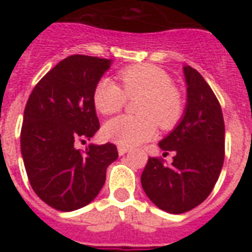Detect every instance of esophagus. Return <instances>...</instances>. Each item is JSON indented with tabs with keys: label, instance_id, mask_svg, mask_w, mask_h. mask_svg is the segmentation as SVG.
<instances>
[{
	"label": "esophagus",
	"instance_id": "esophagus-1",
	"mask_svg": "<svg viewBox=\"0 0 252 252\" xmlns=\"http://www.w3.org/2000/svg\"><path fill=\"white\" fill-rule=\"evenodd\" d=\"M117 151H119V155H120V157H123V155H126V154L129 151V148L123 147V146H119V147H117Z\"/></svg>",
	"mask_w": 252,
	"mask_h": 252
}]
</instances>
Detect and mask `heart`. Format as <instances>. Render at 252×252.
I'll return each instance as SVG.
<instances>
[{
	"instance_id": "b5f03b06",
	"label": "heart",
	"mask_w": 252,
	"mask_h": 252,
	"mask_svg": "<svg viewBox=\"0 0 252 252\" xmlns=\"http://www.w3.org/2000/svg\"><path fill=\"white\" fill-rule=\"evenodd\" d=\"M121 86L102 78L95 85L93 102L102 115H113L126 105V97L135 98L136 116H119L105 123L104 136L123 147L147 142L157 135V121L162 128H171L181 119L184 101L171 85V78L163 68L154 64H136L121 70Z\"/></svg>"
}]
</instances>
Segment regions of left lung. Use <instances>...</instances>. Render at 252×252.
Listing matches in <instances>:
<instances>
[{"mask_svg":"<svg viewBox=\"0 0 252 252\" xmlns=\"http://www.w3.org/2000/svg\"><path fill=\"white\" fill-rule=\"evenodd\" d=\"M186 105L180 123L158 143L163 155L174 153L171 164L148 158L143 190L159 209L180 215L211 194L224 162V119L220 104L200 72L184 66Z\"/></svg>","mask_w":252,"mask_h":252,"instance_id":"obj_1","label":"left lung"}]
</instances>
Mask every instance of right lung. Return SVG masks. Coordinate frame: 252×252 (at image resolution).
<instances>
[{"label": "right lung", "instance_id": "add662e5", "mask_svg": "<svg viewBox=\"0 0 252 252\" xmlns=\"http://www.w3.org/2000/svg\"><path fill=\"white\" fill-rule=\"evenodd\" d=\"M112 59L71 55L32 90L21 126V155L32 189L62 212L77 211L98 195L106 169L119 158L115 144H75L99 129L93 93Z\"/></svg>", "mask_w": 252, "mask_h": 252}]
</instances>
